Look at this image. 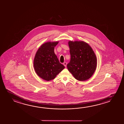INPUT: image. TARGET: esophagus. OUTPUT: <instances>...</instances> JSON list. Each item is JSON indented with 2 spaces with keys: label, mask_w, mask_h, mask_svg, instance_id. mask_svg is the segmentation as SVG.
<instances>
[{
  "label": "esophagus",
  "mask_w": 124,
  "mask_h": 124,
  "mask_svg": "<svg viewBox=\"0 0 124 124\" xmlns=\"http://www.w3.org/2000/svg\"><path fill=\"white\" fill-rule=\"evenodd\" d=\"M67 63H66V62L63 63V65L65 66V67H66V66H67Z\"/></svg>",
  "instance_id": "esophagus-1"
}]
</instances>
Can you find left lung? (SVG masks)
Segmentation results:
<instances>
[{"instance_id": "left-lung-1", "label": "left lung", "mask_w": 124, "mask_h": 124, "mask_svg": "<svg viewBox=\"0 0 124 124\" xmlns=\"http://www.w3.org/2000/svg\"><path fill=\"white\" fill-rule=\"evenodd\" d=\"M70 61L67 69L76 79L85 81L91 77L97 66V58L91 47L83 41H69Z\"/></svg>"}]
</instances>
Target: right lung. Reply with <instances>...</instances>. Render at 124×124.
I'll use <instances>...</instances> for the list:
<instances>
[{"mask_svg":"<svg viewBox=\"0 0 124 124\" xmlns=\"http://www.w3.org/2000/svg\"><path fill=\"white\" fill-rule=\"evenodd\" d=\"M58 41L47 42L37 51L34 60V67L37 74L47 81L54 79L65 67L60 63L54 52Z\"/></svg>","mask_w":124,"mask_h":124,"instance_id":"add662e5","label":"right lung"}]
</instances>
